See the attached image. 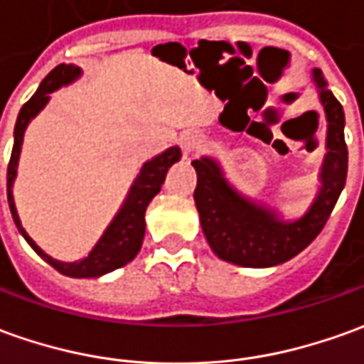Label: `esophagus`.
Wrapping results in <instances>:
<instances>
[{"label": "esophagus", "mask_w": 364, "mask_h": 364, "mask_svg": "<svg viewBox=\"0 0 364 364\" xmlns=\"http://www.w3.org/2000/svg\"><path fill=\"white\" fill-rule=\"evenodd\" d=\"M178 144H180V149H182V152H184V156H188V154H194V152H198V150L202 149V144H204V136H202L200 132L188 130V132H184V134H180Z\"/></svg>", "instance_id": "1"}]
</instances>
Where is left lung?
Listing matches in <instances>:
<instances>
[{"instance_id":"obj_1","label":"left lung","mask_w":364,"mask_h":364,"mask_svg":"<svg viewBox=\"0 0 364 364\" xmlns=\"http://www.w3.org/2000/svg\"><path fill=\"white\" fill-rule=\"evenodd\" d=\"M313 82L327 117V154L321 164V188L309 210L297 220H282L272 208L242 196L224 176L214 158L194 160V190L200 224L208 244L220 259L242 267H272L291 259L321 234L347 180L349 152L345 144V112L327 89L321 69Z\"/></svg>"}]
</instances>
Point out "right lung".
<instances>
[{
	"mask_svg": "<svg viewBox=\"0 0 364 364\" xmlns=\"http://www.w3.org/2000/svg\"><path fill=\"white\" fill-rule=\"evenodd\" d=\"M79 77H81V69L77 65H65V63L57 65L41 81L37 92L19 110L14 130V150H11L9 166H7V202H9V210L14 215L15 225L27 240V244L31 245L35 252L41 255L49 265H53L57 272L63 273V275H69V277H101L105 273L119 269L136 257L142 240H144V230H146L144 212L149 208L150 200L156 196L162 184H164L168 168L182 158V152L178 146H170L162 154H158V156L142 164L140 172L130 186L129 196L124 200V204L120 206L119 214L114 215V220L110 222L102 237L97 242V245L89 252L87 257H82L79 262L65 263L59 262V259H53L51 255L45 254L43 250L35 244L29 234L25 232L21 220L17 215L14 202V180L17 176V162H19V154H21V144H23L27 124L49 102V92L57 91L65 85H71Z\"/></svg>",
	"mask_w": 364,
	"mask_h": 364,
	"instance_id": "obj_1",
	"label": "right lung"
}]
</instances>
